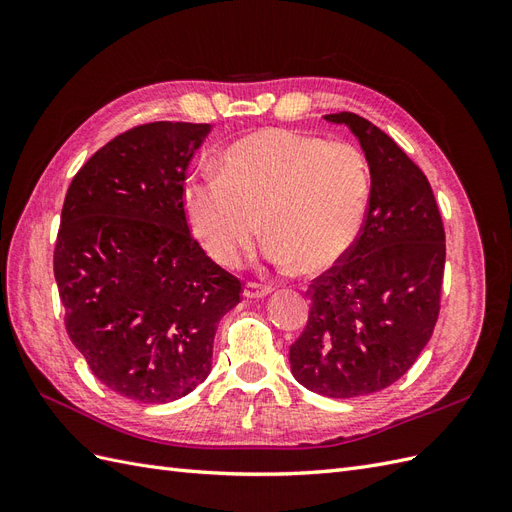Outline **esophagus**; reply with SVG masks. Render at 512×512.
I'll return each mask as SVG.
<instances>
[{
	"label": "esophagus",
	"mask_w": 512,
	"mask_h": 512,
	"mask_svg": "<svg viewBox=\"0 0 512 512\" xmlns=\"http://www.w3.org/2000/svg\"><path fill=\"white\" fill-rule=\"evenodd\" d=\"M271 294V286L265 284H256V282H247L243 286V297L247 299H265Z\"/></svg>",
	"instance_id": "esophagus-1"
}]
</instances>
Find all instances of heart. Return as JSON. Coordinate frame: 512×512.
Returning <instances> with one entry per match:
<instances>
[{"label": "heart", "instance_id": "b5f03b06", "mask_svg": "<svg viewBox=\"0 0 512 512\" xmlns=\"http://www.w3.org/2000/svg\"><path fill=\"white\" fill-rule=\"evenodd\" d=\"M213 168L185 183L183 207L222 267L241 265L265 230L273 265L318 275L361 237L371 179L363 153L348 143L265 128L230 143Z\"/></svg>", "mask_w": 512, "mask_h": 512}]
</instances>
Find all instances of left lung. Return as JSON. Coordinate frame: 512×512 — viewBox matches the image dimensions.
Listing matches in <instances>:
<instances>
[{
    "instance_id": "left-lung-1",
    "label": "left lung",
    "mask_w": 512,
    "mask_h": 512,
    "mask_svg": "<svg viewBox=\"0 0 512 512\" xmlns=\"http://www.w3.org/2000/svg\"><path fill=\"white\" fill-rule=\"evenodd\" d=\"M324 119L359 141L371 177L369 209L356 245L309 286L307 327L288 359L305 389L348 399L397 382L427 346L446 243L431 185L406 151L354 113Z\"/></svg>"
}]
</instances>
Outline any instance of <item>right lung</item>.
<instances>
[{
	"label": "right lung",
	"instance_id": "obj_1",
	"mask_svg": "<svg viewBox=\"0 0 512 512\" xmlns=\"http://www.w3.org/2000/svg\"><path fill=\"white\" fill-rule=\"evenodd\" d=\"M209 123L119 134L74 175L53 256L66 331L121 397L166 404L211 371L213 337L241 282L190 235L183 183Z\"/></svg>",
	"mask_w": 512,
	"mask_h": 512
}]
</instances>
